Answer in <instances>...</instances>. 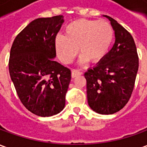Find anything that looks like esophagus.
<instances>
[{"label":"esophagus","instance_id":"1","mask_svg":"<svg viewBox=\"0 0 147 147\" xmlns=\"http://www.w3.org/2000/svg\"><path fill=\"white\" fill-rule=\"evenodd\" d=\"M80 75H82V72L80 71L79 70H76V69H74L71 71V77L72 78H75V77L78 76H80Z\"/></svg>","mask_w":147,"mask_h":147}]
</instances>
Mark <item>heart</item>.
<instances>
[{
	"instance_id": "heart-1",
	"label": "heart",
	"mask_w": 147,
	"mask_h": 147,
	"mask_svg": "<svg viewBox=\"0 0 147 147\" xmlns=\"http://www.w3.org/2000/svg\"><path fill=\"white\" fill-rule=\"evenodd\" d=\"M113 30L105 21L79 20L67 24L64 36L58 35L55 39V48L58 57L64 64H69L78 53L80 63L90 61H101L107 54L113 40Z\"/></svg>"
}]
</instances>
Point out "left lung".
Listing matches in <instances>:
<instances>
[{
  "mask_svg": "<svg viewBox=\"0 0 147 147\" xmlns=\"http://www.w3.org/2000/svg\"><path fill=\"white\" fill-rule=\"evenodd\" d=\"M115 34L113 48L85 72L88 105L96 113L113 114L124 107L132 94L139 57L131 34L108 16Z\"/></svg>",
  "mask_w": 147,
  "mask_h": 147,
  "instance_id": "obj_1",
  "label": "left lung"
}]
</instances>
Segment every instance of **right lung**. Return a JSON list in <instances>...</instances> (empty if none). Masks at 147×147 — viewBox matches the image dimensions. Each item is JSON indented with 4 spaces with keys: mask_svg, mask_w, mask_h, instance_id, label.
<instances>
[{
    "mask_svg": "<svg viewBox=\"0 0 147 147\" xmlns=\"http://www.w3.org/2000/svg\"><path fill=\"white\" fill-rule=\"evenodd\" d=\"M63 16L38 18L15 38L9 73L23 105L39 117H51L65 106L71 71L54 60L55 39Z\"/></svg>",
    "mask_w": 147,
    "mask_h": 147,
    "instance_id": "add662e5",
    "label": "right lung"
}]
</instances>
